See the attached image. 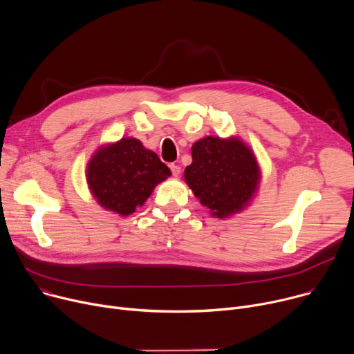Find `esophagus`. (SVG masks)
<instances>
[{"label": "esophagus", "mask_w": 354, "mask_h": 354, "mask_svg": "<svg viewBox=\"0 0 354 354\" xmlns=\"http://www.w3.org/2000/svg\"><path fill=\"white\" fill-rule=\"evenodd\" d=\"M169 168H171V171H172V175H174V176H178V175L180 174V167H179V165H176V164H171V165H169Z\"/></svg>", "instance_id": "obj_1"}]
</instances>
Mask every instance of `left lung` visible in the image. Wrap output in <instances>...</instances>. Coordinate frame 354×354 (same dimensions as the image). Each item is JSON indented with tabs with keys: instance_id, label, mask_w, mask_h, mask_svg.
Instances as JSON below:
<instances>
[{
	"instance_id": "1",
	"label": "left lung",
	"mask_w": 354,
	"mask_h": 354,
	"mask_svg": "<svg viewBox=\"0 0 354 354\" xmlns=\"http://www.w3.org/2000/svg\"><path fill=\"white\" fill-rule=\"evenodd\" d=\"M259 179L254 153L236 138L199 140L192 147V164L185 169L186 183L216 217H226L247 206Z\"/></svg>"
}]
</instances>
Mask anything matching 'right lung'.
Returning a JSON list of instances; mask_svg holds the SVG:
<instances>
[{
  "label": "right lung",
  "mask_w": 354,
  "mask_h": 354,
  "mask_svg": "<svg viewBox=\"0 0 354 354\" xmlns=\"http://www.w3.org/2000/svg\"><path fill=\"white\" fill-rule=\"evenodd\" d=\"M171 175L158 155L136 138H122L100 148L87 165V183L97 202L127 216L152 194L153 187Z\"/></svg>",
  "instance_id": "1"
}]
</instances>
